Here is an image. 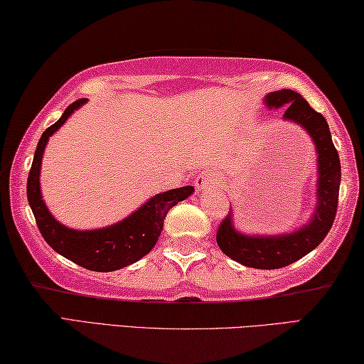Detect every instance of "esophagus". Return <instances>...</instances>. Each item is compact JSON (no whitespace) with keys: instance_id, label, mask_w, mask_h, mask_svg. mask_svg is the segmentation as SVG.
I'll list each match as a JSON object with an SVG mask.
<instances>
[{"instance_id":"obj_1","label":"esophagus","mask_w":364,"mask_h":364,"mask_svg":"<svg viewBox=\"0 0 364 364\" xmlns=\"http://www.w3.org/2000/svg\"><path fill=\"white\" fill-rule=\"evenodd\" d=\"M214 183V177L211 174H208V172H205V174H200L198 177H196L195 181V188L196 192H203V190L211 187Z\"/></svg>"}]
</instances>
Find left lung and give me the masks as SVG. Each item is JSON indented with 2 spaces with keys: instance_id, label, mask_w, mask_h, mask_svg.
<instances>
[{
  "instance_id": "obj_1",
  "label": "left lung",
  "mask_w": 364,
  "mask_h": 364,
  "mask_svg": "<svg viewBox=\"0 0 364 364\" xmlns=\"http://www.w3.org/2000/svg\"><path fill=\"white\" fill-rule=\"evenodd\" d=\"M269 108L286 107L283 118L302 126L315 144L318 153L316 181V209L307 225L286 235H245L237 232L232 220V209L220 222L218 230V245L237 262L260 270H275L289 265L307 256L310 251L326 238L333 227L337 213L341 187V159L331 139L328 121L309 105L301 94L282 89L265 95Z\"/></svg>"
}]
</instances>
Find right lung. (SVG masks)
I'll return each mask as SVG.
<instances>
[{
    "label": "right lung",
    "instance_id": "add662e5",
    "mask_svg": "<svg viewBox=\"0 0 364 364\" xmlns=\"http://www.w3.org/2000/svg\"><path fill=\"white\" fill-rule=\"evenodd\" d=\"M86 100L78 99L70 104L62 117L43 132L28 174L27 198L43 238L55 252L87 270L113 272L137 262L153 250L161 235L166 214L178 201L188 198L195 188L187 186L158 193L129 218L97 230H73L57 222L41 196L40 171L43 151L49 137L65 123L70 114L86 104Z\"/></svg>",
    "mask_w": 364,
    "mask_h": 364
}]
</instances>
